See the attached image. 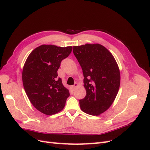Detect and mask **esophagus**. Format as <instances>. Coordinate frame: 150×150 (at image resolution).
<instances>
[{
  "instance_id": "esophagus-1",
  "label": "esophagus",
  "mask_w": 150,
  "mask_h": 150,
  "mask_svg": "<svg viewBox=\"0 0 150 150\" xmlns=\"http://www.w3.org/2000/svg\"><path fill=\"white\" fill-rule=\"evenodd\" d=\"M78 86V84L77 83H74V84L73 86H71V88H72V89H75V88H76Z\"/></svg>"
}]
</instances>
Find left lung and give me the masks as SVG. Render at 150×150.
<instances>
[{
    "instance_id": "8db88e82",
    "label": "left lung",
    "mask_w": 150,
    "mask_h": 150,
    "mask_svg": "<svg viewBox=\"0 0 150 150\" xmlns=\"http://www.w3.org/2000/svg\"><path fill=\"white\" fill-rule=\"evenodd\" d=\"M73 53L82 68L84 98L79 100L83 112L98 116L114 102L120 85V72L112 54L99 44L73 47Z\"/></svg>"
}]
</instances>
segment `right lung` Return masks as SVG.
<instances>
[{
	"label": "right lung",
	"mask_w": 150,
	"mask_h": 150,
	"mask_svg": "<svg viewBox=\"0 0 150 150\" xmlns=\"http://www.w3.org/2000/svg\"><path fill=\"white\" fill-rule=\"evenodd\" d=\"M72 49V46L41 45L31 52L25 62L22 71L25 91L32 104L45 115L62 110L69 96V90L57 77V70Z\"/></svg>",
	"instance_id": "1"
}]
</instances>
